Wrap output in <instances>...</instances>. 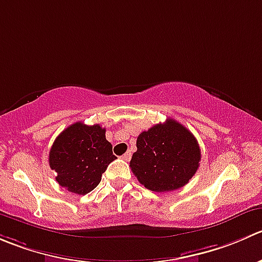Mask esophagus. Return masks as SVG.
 Returning a JSON list of instances; mask_svg holds the SVG:
<instances>
[{"instance_id": "esophagus-1", "label": "esophagus", "mask_w": 262, "mask_h": 262, "mask_svg": "<svg viewBox=\"0 0 262 262\" xmlns=\"http://www.w3.org/2000/svg\"><path fill=\"white\" fill-rule=\"evenodd\" d=\"M132 157V154H130V151H128V152H125V154L123 155V159L124 160H129Z\"/></svg>"}]
</instances>
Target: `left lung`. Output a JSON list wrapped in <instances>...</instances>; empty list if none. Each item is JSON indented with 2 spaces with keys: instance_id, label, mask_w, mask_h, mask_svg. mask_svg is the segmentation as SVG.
<instances>
[{
  "instance_id": "left-lung-1",
  "label": "left lung",
  "mask_w": 262,
  "mask_h": 262,
  "mask_svg": "<svg viewBox=\"0 0 262 262\" xmlns=\"http://www.w3.org/2000/svg\"><path fill=\"white\" fill-rule=\"evenodd\" d=\"M201 161L199 142L172 119L142 132L130 167L138 182L152 192L182 188L195 174Z\"/></svg>"
}]
</instances>
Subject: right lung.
Masks as SVG:
<instances>
[{"mask_svg":"<svg viewBox=\"0 0 262 262\" xmlns=\"http://www.w3.org/2000/svg\"><path fill=\"white\" fill-rule=\"evenodd\" d=\"M100 124H72L58 134L50 149L48 162L56 182L72 193L85 194L95 189L108 164L116 159L113 144Z\"/></svg>","mask_w":262,"mask_h":262,"instance_id":"right-lung-1","label":"right lung"}]
</instances>
